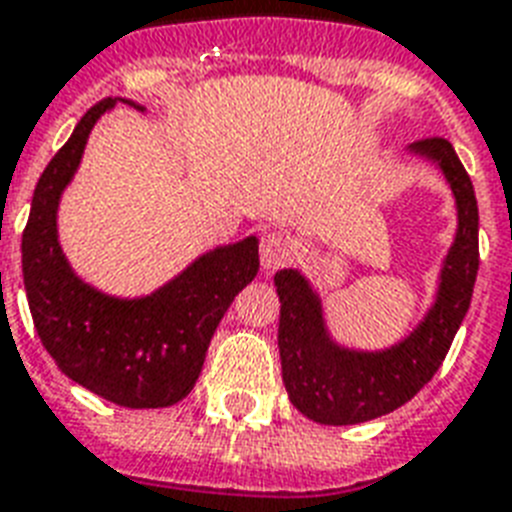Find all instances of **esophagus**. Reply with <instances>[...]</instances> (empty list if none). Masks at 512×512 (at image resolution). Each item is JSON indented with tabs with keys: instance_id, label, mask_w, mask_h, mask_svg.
<instances>
[{
	"instance_id": "esophagus-1",
	"label": "esophagus",
	"mask_w": 512,
	"mask_h": 512,
	"mask_svg": "<svg viewBox=\"0 0 512 512\" xmlns=\"http://www.w3.org/2000/svg\"><path fill=\"white\" fill-rule=\"evenodd\" d=\"M292 257H295V241H292V236L281 231L265 233L263 241H260V263H263L265 271L284 268Z\"/></svg>"
}]
</instances>
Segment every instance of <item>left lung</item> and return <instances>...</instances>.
Listing matches in <instances>:
<instances>
[{"mask_svg": "<svg viewBox=\"0 0 512 512\" xmlns=\"http://www.w3.org/2000/svg\"><path fill=\"white\" fill-rule=\"evenodd\" d=\"M412 154L441 167L457 201V236L446 255L436 305L412 335L377 353L340 348L324 327L321 300L303 273H276L281 300L279 353L289 401L321 425H356L404 406L420 393L446 353L470 308L478 273V204L470 175L449 140L425 138Z\"/></svg>", "mask_w": 512, "mask_h": 512, "instance_id": "left-lung-1", "label": "left lung"}]
</instances>
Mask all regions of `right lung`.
<instances>
[{"label": "right lung", "instance_id": "1", "mask_svg": "<svg viewBox=\"0 0 512 512\" xmlns=\"http://www.w3.org/2000/svg\"><path fill=\"white\" fill-rule=\"evenodd\" d=\"M114 103L92 106L39 177L20 244L23 284L39 340L60 372L119 406L159 409L193 390L209 340L233 297L257 276L260 255L255 236L217 247L138 300L103 295L71 271L58 244L60 193L79 167L90 130Z\"/></svg>", "mask_w": 512, "mask_h": 512}]
</instances>
